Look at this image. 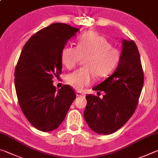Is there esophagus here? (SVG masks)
<instances>
[{
	"mask_svg": "<svg viewBox=\"0 0 158 158\" xmlns=\"http://www.w3.org/2000/svg\"><path fill=\"white\" fill-rule=\"evenodd\" d=\"M76 95L77 96H84V94H83V93L80 92V91H77L76 92Z\"/></svg>",
	"mask_w": 158,
	"mask_h": 158,
	"instance_id": "esophagus-1",
	"label": "esophagus"
}]
</instances>
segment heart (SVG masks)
Here are the masks:
<instances>
[{"instance_id": "obj_1", "label": "heart", "mask_w": 158, "mask_h": 158, "mask_svg": "<svg viewBox=\"0 0 158 158\" xmlns=\"http://www.w3.org/2000/svg\"><path fill=\"white\" fill-rule=\"evenodd\" d=\"M121 52L117 48L97 32L91 31L80 37L77 47L67 46L62 51V62L67 69H72L86 57L84 68L77 70L67 76L69 86L77 90H82L91 83L93 74L97 77L109 74L117 66Z\"/></svg>"}]
</instances>
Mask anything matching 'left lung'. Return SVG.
Returning a JSON list of instances; mask_svg holds the SVG:
<instances>
[{"label":"left lung","instance_id":"8db88e82","mask_svg":"<svg viewBox=\"0 0 158 158\" xmlns=\"http://www.w3.org/2000/svg\"><path fill=\"white\" fill-rule=\"evenodd\" d=\"M122 44L116 69L93 88L106 93L102 98L91 94L86 96L84 117L91 130L98 134H111L127 123L136 110L143 86V72L136 44L123 39Z\"/></svg>","mask_w":158,"mask_h":158}]
</instances>
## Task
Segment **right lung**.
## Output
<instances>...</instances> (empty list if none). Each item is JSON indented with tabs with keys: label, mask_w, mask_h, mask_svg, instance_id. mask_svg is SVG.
I'll return each instance as SVG.
<instances>
[{
	"label": "right lung",
	"mask_w": 158,
	"mask_h": 158,
	"mask_svg": "<svg viewBox=\"0 0 158 158\" xmlns=\"http://www.w3.org/2000/svg\"><path fill=\"white\" fill-rule=\"evenodd\" d=\"M79 30L52 24L33 35L22 48L15 72L16 94L24 116L39 131L58 128L76 98L68 85L57 91L52 78L61 74L62 50Z\"/></svg>",
	"instance_id": "obj_1"
}]
</instances>
